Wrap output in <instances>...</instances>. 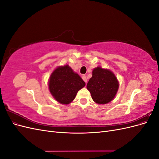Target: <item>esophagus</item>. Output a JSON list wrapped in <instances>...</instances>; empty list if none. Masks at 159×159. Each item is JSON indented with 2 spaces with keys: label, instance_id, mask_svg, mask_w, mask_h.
<instances>
[{
  "label": "esophagus",
  "instance_id": "34e87169",
  "mask_svg": "<svg viewBox=\"0 0 159 159\" xmlns=\"http://www.w3.org/2000/svg\"><path fill=\"white\" fill-rule=\"evenodd\" d=\"M82 79L83 80L85 81V82L87 84V81H88V79H87V77H86L85 75H82Z\"/></svg>",
  "mask_w": 159,
  "mask_h": 159
}]
</instances>
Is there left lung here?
Masks as SVG:
<instances>
[{
  "label": "left lung",
  "instance_id": "obj_1",
  "mask_svg": "<svg viewBox=\"0 0 159 159\" xmlns=\"http://www.w3.org/2000/svg\"><path fill=\"white\" fill-rule=\"evenodd\" d=\"M87 89L96 103L106 104L114 99L119 89V81L111 71L97 67L93 70Z\"/></svg>",
  "mask_w": 159,
  "mask_h": 159
}]
</instances>
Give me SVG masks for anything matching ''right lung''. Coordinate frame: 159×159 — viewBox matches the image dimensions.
I'll return each instance as SVG.
<instances>
[{
	"mask_svg": "<svg viewBox=\"0 0 159 159\" xmlns=\"http://www.w3.org/2000/svg\"><path fill=\"white\" fill-rule=\"evenodd\" d=\"M85 83L68 65L59 66L50 76L48 88L52 95L61 104L70 103Z\"/></svg>",
	"mask_w": 159,
	"mask_h": 159,
	"instance_id": "right-lung-1",
	"label": "right lung"
}]
</instances>
